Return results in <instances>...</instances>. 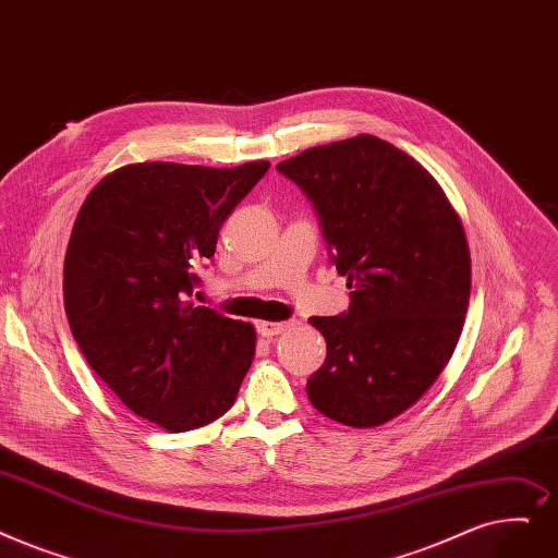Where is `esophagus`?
<instances>
[{
    "instance_id": "esophagus-1",
    "label": "esophagus",
    "mask_w": 558,
    "mask_h": 558,
    "mask_svg": "<svg viewBox=\"0 0 558 558\" xmlns=\"http://www.w3.org/2000/svg\"><path fill=\"white\" fill-rule=\"evenodd\" d=\"M294 326V322H259L257 324V330L264 335V337H274V335H280L284 330H289Z\"/></svg>"
}]
</instances>
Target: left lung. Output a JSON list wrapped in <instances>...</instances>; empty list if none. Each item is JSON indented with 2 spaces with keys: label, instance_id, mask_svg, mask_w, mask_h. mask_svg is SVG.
Wrapping results in <instances>:
<instances>
[{
  "label": "left lung",
  "instance_id": "8db88e82",
  "mask_svg": "<svg viewBox=\"0 0 558 558\" xmlns=\"http://www.w3.org/2000/svg\"><path fill=\"white\" fill-rule=\"evenodd\" d=\"M319 216L351 305L312 317L326 362L307 378L322 415L372 428L401 415L447 367L465 324L472 264L463 223L426 168L372 134L280 161Z\"/></svg>",
  "mask_w": 558,
  "mask_h": 558
}]
</instances>
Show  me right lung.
Returning a JSON list of instances; mask_svg holds the SVG:
<instances>
[{
  "label": "right lung",
  "instance_id": "1",
  "mask_svg": "<svg viewBox=\"0 0 558 558\" xmlns=\"http://www.w3.org/2000/svg\"><path fill=\"white\" fill-rule=\"evenodd\" d=\"M269 161L130 163L84 201L63 264V303L90 369L134 415L182 433L232 408L255 328L189 301L198 264Z\"/></svg>",
  "mask_w": 558,
  "mask_h": 558
}]
</instances>
